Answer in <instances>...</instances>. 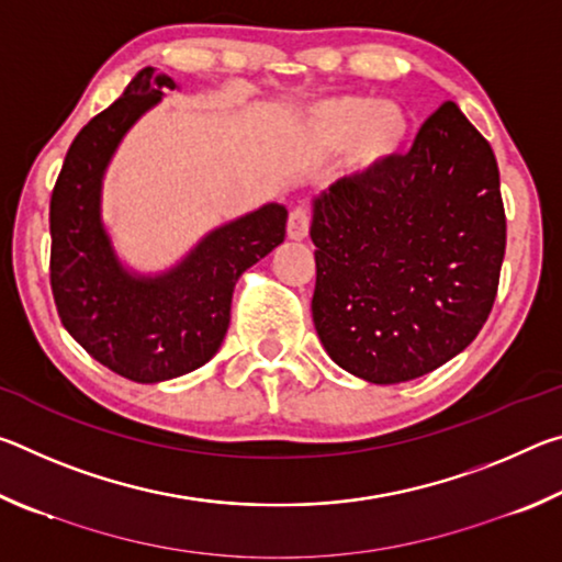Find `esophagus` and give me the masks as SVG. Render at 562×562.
I'll return each instance as SVG.
<instances>
[{"label":"esophagus","mask_w":562,"mask_h":562,"mask_svg":"<svg viewBox=\"0 0 562 562\" xmlns=\"http://www.w3.org/2000/svg\"><path fill=\"white\" fill-rule=\"evenodd\" d=\"M310 223H312V215H310V207L297 205L294 211L290 213V221H288V237L290 240H304L310 233Z\"/></svg>","instance_id":"obj_1"}]
</instances>
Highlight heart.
Returning a JSON list of instances; mask_svg holds the SVG:
<instances>
[{"instance_id": "b5f03b06", "label": "heart", "mask_w": 562, "mask_h": 562, "mask_svg": "<svg viewBox=\"0 0 562 562\" xmlns=\"http://www.w3.org/2000/svg\"><path fill=\"white\" fill-rule=\"evenodd\" d=\"M307 131L325 150L349 146L351 164L367 170L392 158L412 133L408 113L392 101L367 97H335L319 101L310 111Z\"/></svg>"}]
</instances>
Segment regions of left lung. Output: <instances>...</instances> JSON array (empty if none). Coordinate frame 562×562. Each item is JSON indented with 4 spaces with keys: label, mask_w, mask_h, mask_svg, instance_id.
Listing matches in <instances>:
<instances>
[{
    "label": "left lung",
    "mask_w": 562,
    "mask_h": 562,
    "mask_svg": "<svg viewBox=\"0 0 562 562\" xmlns=\"http://www.w3.org/2000/svg\"><path fill=\"white\" fill-rule=\"evenodd\" d=\"M310 237L327 355L372 384L429 374L471 345L496 302L506 255L496 156L446 101L408 154L329 186Z\"/></svg>",
    "instance_id": "left-lung-1"
}]
</instances>
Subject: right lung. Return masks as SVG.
<instances>
[{"label":"right lung","instance_id":"1","mask_svg":"<svg viewBox=\"0 0 562 562\" xmlns=\"http://www.w3.org/2000/svg\"><path fill=\"white\" fill-rule=\"evenodd\" d=\"M160 89H176V81L148 66L79 131L49 205V278L61 325L103 367L138 384L213 359L231 325L237 278L284 240L288 225V207L268 203L205 235L173 270L144 278L123 268L101 223V180L126 131L164 97Z\"/></svg>","mask_w":562,"mask_h":562}]
</instances>
